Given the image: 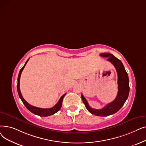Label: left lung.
Instances as JSON below:
<instances>
[{
	"label": "left lung",
	"mask_w": 146,
	"mask_h": 146,
	"mask_svg": "<svg viewBox=\"0 0 146 146\" xmlns=\"http://www.w3.org/2000/svg\"><path fill=\"white\" fill-rule=\"evenodd\" d=\"M103 57H107V61H110L115 66L117 73L118 92L116 98L111 103L107 104L102 109H94L89 106L88 101L83 95H81L82 101L86 109L92 115L98 116H107L118 111L123 106L127 100L129 92V78L121 61L110 53H103L100 55Z\"/></svg>",
	"instance_id": "left-lung-1"
}]
</instances>
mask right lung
Listing matches in <instances>:
<instances>
[{
    "label": "right lung",
    "mask_w": 146,
    "mask_h": 146,
    "mask_svg": "<svg viewBox=\"0 0 146 146\" xmlns=\"http://www.w3.org/2000/svg\"><path fill=\"white\" fill-rule=\"evenodd\" d=\"M29 59H28L27 60V61L25 63L24 66L21 68V69L20 70V73H19L18 76V84H17V91H18V96L20 97V98H21L22 102L23 103V104H24V106L26 107V108L31 113H33L36 115L40 116H43V117H46V116H50L54 115V113H56L57 111H58L61 108L62 106V100L64 97L66 96V94H64L63 96L60 98V99L59 100L58 102L55 104V106H54L52 108H49V109H42V108H39V107H36L35 106H33L30 105V104H29L27 101L24 99V98L23 97L21 91H20V77H21V73L23 70L24 68L26 66V64H27V62H28Z\"/></svg>",
    "instance_id": "right-lung-1"
}]
</instances>
